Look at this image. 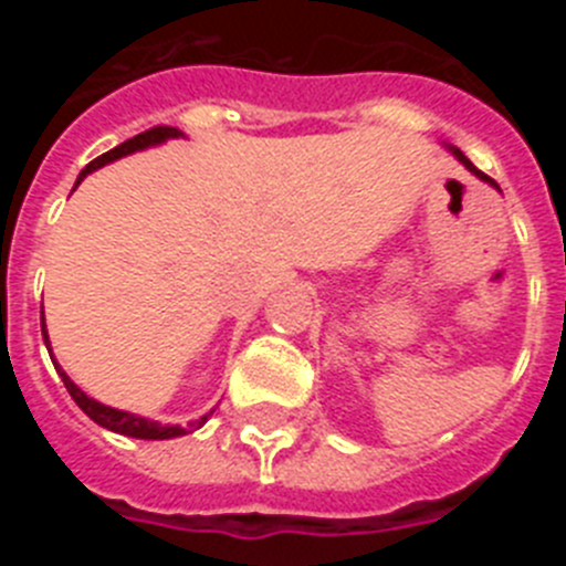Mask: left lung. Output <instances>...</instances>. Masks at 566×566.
Returning <instances> with one entry per match:
<instances>
[{
	"instance_id": "1",
	"label": "left lung",
	"mask_w": 566,
	"mask_h": 566,
	"mask_svg": "<svg viewBox=\"0 0 566 566\" xmlns=\"http://www.w3.org/2000/svg\"><path fill=\"white\" fill-rule=\"evenodd\" d=\"M448 149H451V153H453V158H457V161H459V164H462V167H464V169H470V172L476 175L479 181H484V184H490V187H496V189H499V184H496V181H493V178H488V175H484V172H482V169H476V167H473V164H470V161H468V155H464V153H462V149H457V147H448Z\"/></svg>"
}]
</instances>
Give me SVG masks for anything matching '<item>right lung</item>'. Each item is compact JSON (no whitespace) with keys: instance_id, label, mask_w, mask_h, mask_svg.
Returning <instances> with one entry per match:
<instances>
[{"instance_id":"add662e5","label":"right lung","mask_w":566,"mask_h":566,"mask_svg":"<svg viewBox=\"0 0 566 566\" xmlns=\"http://www.w3.org/2000/svg\"><path fill=\"white\" fill-rule=\"evenodd\" d=\"M169 138H184V133L178 127H153V129H147V133H138L135 138H129V142L118 144V147H113L109 153L98 155L96 161H90L87 167L82 169V175H78L76 184H82V178H87L90 172H96V169L107 167V164H113V161H118V158H124V155H133V153H142V149L158 147V144L169 142ZM42 337H44V345H48V352H50V337H48V328H44V317H42ZM50 359H53V352H50ZM53 365H56V371H59V377H62L64 388L70 391V397L76 399L78 408H82V411L87 413L93 422L102 424V428H107V431H113V433H122V437L175 439V437H184V433L198 431V428H201V424L207 422V419L214 413V411L203 413L201 419L189 422L187 428H181V424H161V422H155V419L138 417V413H129V411H118V408H109V405H104V402H98V399L87 397V394H84L82 388H78V385L62 371V365H59L56 359H53Z\"/></svg>"}]
</instances>
